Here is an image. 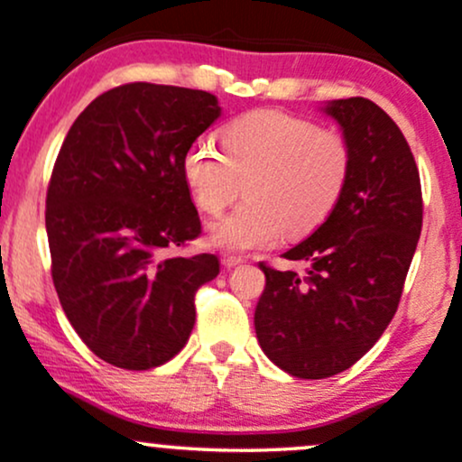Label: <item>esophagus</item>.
Returning <instances> with one entry per match:
<instances>
[{
	"instance_id": "obj_1",
	"label": "esophagus",
	"mask_w": 462,
	"mask_h": 462,
	"mask_svg": "<svg viewBox=\"0 0 462 462\" xmlns=\"http://www.w3.org/2000/svg\"><path fill=\"white\" fill-rule=\"evenodd\" d=\"M241 263H243L241 256H232V254H223V256H221V265L227 267V270H230V267L241 265Z\"/></svg>"
}]
</instances>
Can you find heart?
<instances>
[{
    "instance_id": "1",
    "label": "heart",
    "mask_w": 462,
    "mask_h": 462,
    "mask_svg": "<svg viewBox=\"0 0 462 462\" xmlns=\"http://www.w3.org/2000/svg\"><path fill=\"white\" fill-rule=\"evenodd\" d=\"M223 153L197 140L186 149L181 173L204 212H221L245 190L247 201L208 226V243L227 252L267 247L282 230H316L342 199L353 153L344 135L311 120L261 109L221 131Z\"/></svg>"
}]
</instances>
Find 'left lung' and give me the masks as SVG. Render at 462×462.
Here are the masks:
<instances>
[{
  "label": "left lung",
  "mask_w": 462,
  "mask_h": 462,
  "mask_svg": "<svg viewBox=\"0 0 462 462\" xmlns=\"http://www.w3.org/2000/svg\"><path fill=\"white\" fill-rule=\"evenodd\" d=\"M320 109L351 146V177L327 221L282 254L305 261V273L261 265L254 311L263 353L300 379L331 377L371 351L397 311L423 226L419 171L394 120L359 96Z\"/></svg>",
  "instance_id": "8db88e82"
}]
</instances>
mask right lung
Listing matches in <instances>:
<instances>
[{"label":"right lung","mask_w":462,"mask_h":462,"mask_svg":"<svg viewBox=\"0 0 462 462\" xmlns=\"http://www.w3.org/2000/svg\"><path fill=\"white\" fill-rule=\"evenodd\" d=\"M219 116L208 91L129 83L91 100L65 135L45 199L52 281L107 364L149 371L189 342L195 291L219 258L171 254L201 232L181 160Z\"/></svg>","instance_id":"1"}]
</instances>
